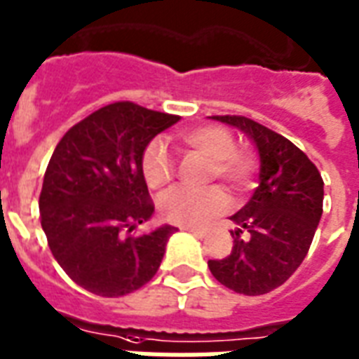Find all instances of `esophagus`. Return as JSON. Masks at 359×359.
Masks as SVG:
<instances>
[{
  "label": "esophagus",
  "mask_w": 359,
  "mask_h": 359,
  "mask_svg": "<svg viewBox=\"0 0 359 359\" xmlns=\"http://www.w3.org/2000/svg\"><path fill=\"white\" fill-rule=\"evenodd\" d=\"M182 229H186V231H190V233H194L196 235V237H199V239H203L205 235V229H199V228H190V226H186V228H182Z\"/></svg>",
  "instance_id": "1"
}]
</instances>
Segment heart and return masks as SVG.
Wrapping results in <instances>:
<instances>
[{"label": "heart", "instance_id": "obj_1", "mask_svg": "<svg viewBox=\"0 0 359 359\" xmlns=\"http://www.w3.org/2000/svg\"><path fill=\"white\" fill-rule=\"evenodd\" d=\"M182 150L196 152L210 161L209 179L222 180L231 191H243L252 179L254 161L237 150L235 137L222 126H199L177 135ZM143 175L150 188H163L173 180L171 156L161 143L150 144L143 154ZM160 215L177 226H203L226 209V196L218 188L203 191L171 190L158 201Z\"/></svg>", "mask_w": 359, "mask_h": 359}]
</instances>
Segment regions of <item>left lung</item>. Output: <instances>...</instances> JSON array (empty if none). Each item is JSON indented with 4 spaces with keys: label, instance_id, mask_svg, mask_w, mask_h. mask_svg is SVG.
<instances>
[{
    "label": "left lung",
    "instance_id": "left-lung-1",
    "mask_svg": "<svg viewBox=\"0 0 359 359\" xmlns=\"http://www.w3.org/2000/svg\"><path fill=\"white\" fill-rule=\"evenodd\" d=\"M209 118L243 131L259 156L258 188L231 216V254L209 259V269L237 294L264 295L286 283L307 256L322 216L324 180L305 152L269 128L245 116Z\"/></svg>",
    "mask_w": 359,
    "mask_h": 359
}]
</instances>
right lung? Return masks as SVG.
Returning a JSON list of instances; mask_svg holds the SVG:
<instances>
[{"label": "right lung", "mask_w": 359, "mask_h": 359, "mask_svg": "<svg viewBox=\"0 0 359 359\" xmlns=\"http://www.w3.org/2000/svg\"><path fill=\"white\" fill-rule=\"evenodd\" d=\"M179 120L118 101L73 126L52 152L39 196L41 226L52 256L81 288L120 297L160 269L177 228L130 233L154 215L144 150Z\"/></svg>", "instance_id": "1"}]
</instances>
